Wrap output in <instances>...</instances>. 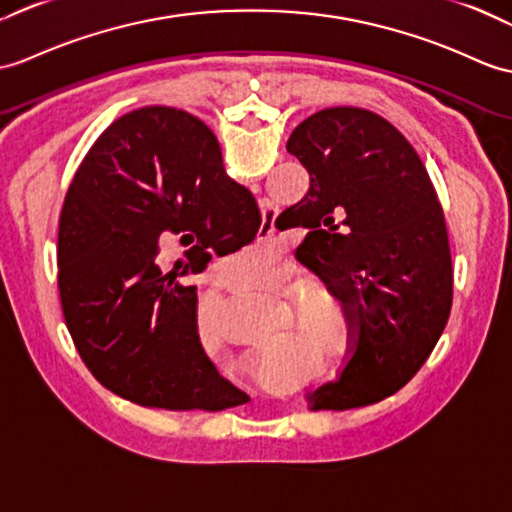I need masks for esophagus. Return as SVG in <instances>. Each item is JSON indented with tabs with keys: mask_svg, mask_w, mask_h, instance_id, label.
I'll return each mask as SVG.
<instances>
[{
	"mask_svg": "<svg viewBox=\"0 0 512 512\" xmlns=\"http://www.w3.org/2000/svg\"><path fill=\"white\" fill-rule=\"evenodd\" d=\"M261 233L264 235H270L272 231H275V220H277V209H272L268 205L261 207Z\"/></svg>",
	"mask_w": 512,
	"mask_h": 512,
	"instance_id": "34e87169",
	"label": "esophagus"
}]
</instances>
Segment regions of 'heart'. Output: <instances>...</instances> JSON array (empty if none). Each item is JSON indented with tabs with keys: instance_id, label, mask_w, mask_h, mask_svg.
<instances>
[{
	"instance_id": "obj_1",
	"label": "heart",
	"mask_w": 512,
	"mask_h": 512,
	"mask_svg": "<svg viewBox=\"0 0 512 512\" xmlns=\"http://www.w3.org/2000/svg\"><path fill=\"white\" fill-rule=\"evenodd\" d=\"M296 312H299L301 323L318 336H329L334 334L338 325V312L336 305L331 299L323 294V290H312L299 294L292 299Z\"/></svg>"
}]
</instances>
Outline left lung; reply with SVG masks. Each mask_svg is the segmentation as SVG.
<instances>
[{"mask_svg":"<svg viewBox=\"0 0 512 512\" xmlns=\"http://www.w3.org/2000/svg\"><path fill=\"white\" fill-rule=\"evenodd\" d=\"M285 148L310 189L277 229L307 231L296 259L358 323L340 377L307 392V403L349 410L382 401L410 382L447 325L454 272L441 202L417 150L373 111H318Z\"/></svg>","mask_w":512,"mask_h":512,"instance_id":"obj_1","label":"left lung"}]
</instances>
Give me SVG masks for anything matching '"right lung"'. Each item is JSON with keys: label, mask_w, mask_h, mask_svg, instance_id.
Masks as SVG:
<instances>
[{"label": "right lung", "mask_w": 512, "mask_h": 512, "mask_svg": "<svg viewBox=\"0 0 512 512\" xmlns=\"http://www.w3.org/2000/svg\"><path fill=\"white\" fill-rule=\"evenodd\" d=\"M261 222L253 194L224 172L218 139L198 117L146 106L106 128L82 159L58 224L63 316L93 377L148 408L216 412L248 401L202 349L196 285L181 279L196 272L198 248L235 253ZM165 236L193 246L170 271L158 264Z\"/></svg>", "instance_id": "1"}]
</instances>
